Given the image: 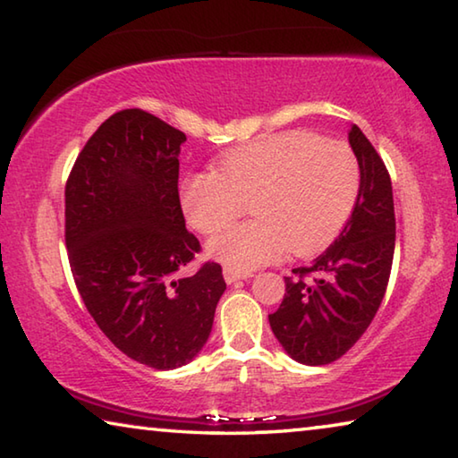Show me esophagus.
<instances>
[{
    "instance_id": "1",
    "label": "esophagus",
    "mask_w": 458,
    "mask_h": 458,
    "mask_svg": "<svg viewBox=\"0 0 458 458\" xmlns=\"http://www.w3.org/2000/svg\"><path fill=\"white\" fill-rule=\"evenodd\" d=\"M250 273H240L236 268H230V267H224V281L228 284H234L238 281H244V278H250Z\"/></svg>"
}]
</instances>
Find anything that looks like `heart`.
<instances>
[{
	"instance_id": "heart-1",
	"label": "heart",
	"mask_w": 458,
	"mask_h": 458,
	"mask_svg": "<svg viewBox=\"0 0 458 458\" xmlns=\"http://www.w3.org/2000/svg\"><path fill=\"white\" fill-rule=\"evenodd\" d=\"M361 172L350 145L307 131H286L234 147L216 172H193L182 185L185 218L201 234L236 220L250 201V222L222 230L208 252L222 265L252 270L311 254L335 238L355 208Z\"/></svg>"
}]
</instances>
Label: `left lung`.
Here are the masks:
<instances>
[{
  "label": "left lung",
  "mask_w": 458,
  "mask_h": 458,
  "mask_svg": "<svg viewBox=\"0 0 458 458\" xmlns=\"http://www.w3.org/2000/svg\"><path fill=\"white\" fill-rule=\"evenodd\" d=\"M350 145L361 172L352 218L321 257L284 276L283 303L268 315L283 350L305 366H325L350 352L376 317L390 281L396 244L390 174L358 125L350 129Z\"/></svg>",
  "instance_id": "obj_1"
}]
</instances>
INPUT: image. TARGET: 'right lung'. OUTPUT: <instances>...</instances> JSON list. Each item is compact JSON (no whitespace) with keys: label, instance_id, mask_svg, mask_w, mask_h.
<instances>
[{"label":"right lung","instance_id":"obj_1","mask_svg":"<svg viewBox=\"0 0 458 458\" xmlns=\"http://www.w3.org/2000/svg\"><path fill=\"white\" fill-rule=\"evenodd\" d=\"M185 135L141 108L100 125L68 175L66 248L100 331L155 369L190 363L210 337L226 291L222 267L177 276L199 252L177 191Z\"/></svg>","mask_w":458,"mask_h":458}]
</instances>
